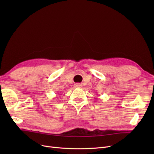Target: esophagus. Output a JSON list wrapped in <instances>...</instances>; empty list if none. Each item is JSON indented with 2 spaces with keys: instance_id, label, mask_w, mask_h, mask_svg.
<instances>
[{
  "instance_id": "1",
  "label": "esophagus",
  "mask_w": 154,
  "mask_h": 154,
  "mask_svg": "<svg viewBox=\"0 0 154 154\" xmlns=\"http://www.w3.org/2000/svg\"><path fill=\"white\" fill-rule=\"evenodd\" d=\"M74 87L76 88H80L82 87V85L80 84V83H76V84H74Z\"/></svg>"
}]
</instances>
